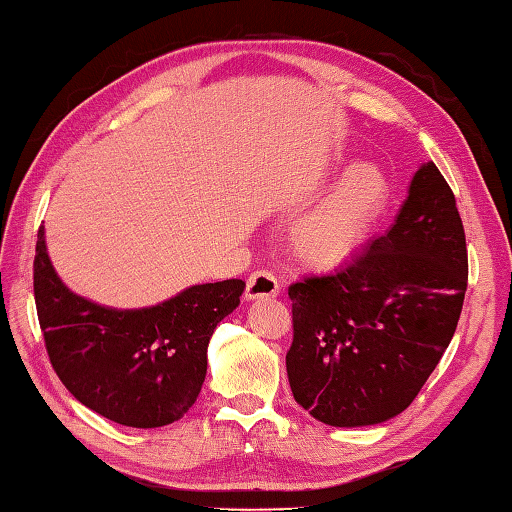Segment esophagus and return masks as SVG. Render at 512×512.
I'll list each match as a JSON object with an SVG mask.
<instances>
[{
	"label": "esophagus",
	"mask_w": 512,
	"mask_h": 512,
	"mask_svg": "<svg viewBox=\"0 0 512 512\" xmlns=\"http://www.w3.org/2000/svg\"><path fill=\"white\" fill-rule=\"evenodd\" d=\"M280 293V286L276 276L271 271H254L247 278L245 299H263V297H276Z\"/></svg>",
	"instance_id": "34e87169"
}]
</instances>
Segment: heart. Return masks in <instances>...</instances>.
I'll return each instance as SVG.
<instances>
[{"instance_id": "heart-1", "label": "heart", "mask_w": 512, "mask_h": 512, "mask_svg": "<svg viewBox=\"0 0 512 512\" xmlns=\"http://www.w3.org/2000/svg\"><path fill=\"white\" fill-rule=\"evenodd\" d=\"M389 197V182L371 162H356L332 193L291 230V252L299 263L328 271L345 265L367 241Z\"/></svg>"}]
</instances>
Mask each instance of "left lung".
Instances as JSON below:
<instances>
[{
    "mask_svg": "<svg viewBox=\"0 0 512 512\" xmlns=\"http://www.w3.org/2000/svg\"><path fill=\"white\" fill-rule=\"evenodd\" d=\"M467 267L454 193L426 162L386 234L330 276L289 286L295 402L336 428L400 415L452 341Z\"/></svg>",
    "mask_w": 512,
    "mask_h": 512,
    "instance_id": "1",
    "label": "left lung"
}]
</instances>
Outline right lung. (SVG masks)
<instances>
[{
    "label": "right lung",
    "instance_id": "right-lung-1",
    "mask_svg": "<svg viewBox=\"0 0 512 512\" xmlns=\"http://www.w3.org/2000/svg\"><path fill=\"white\" fill-rule=\"evenodd\" d=\"M243 289V280H223L149 308L99 306L62 284L39 228L34 302L49 363L78 402L121 426H167L195 404L210 336Z\"/></svg>",
    "mask_w": 512,
    "mask_h": 512
}]
</instances>
